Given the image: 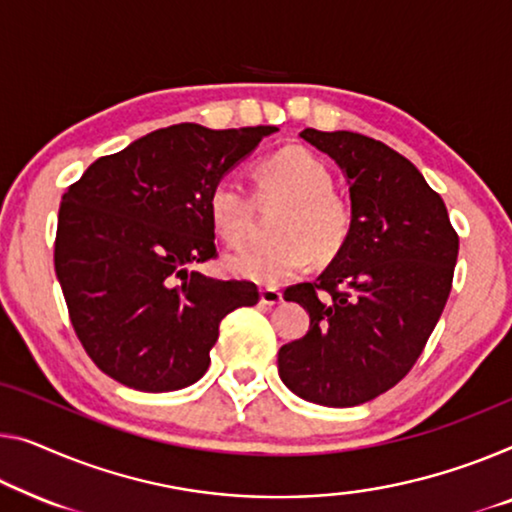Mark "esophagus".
Listing matches in <instances>:
<instances>
[{"instance_id":"1","label":"esophagus","mask_w":512,"mask_h":512,"mask_svg":"<svg viewBox=\"0 0 512 512\" xmlns=\"http://www.w3.org/2000/svg\"><path fill=\"white\" fill-rule=\"evenodd\" d=\"M259 301L264 305H278L282 301V292L276 287H264L262 292H259Z\"/></svg>"}]
</instances>
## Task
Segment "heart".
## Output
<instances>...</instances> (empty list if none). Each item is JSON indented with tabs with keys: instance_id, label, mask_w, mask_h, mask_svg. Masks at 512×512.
I'll return each instance as SVG.
<instances>
[{
	"instance_id": "b5f03b06",
	"label": "heart",
	"mask_w": 512,
	"mask_h": 512,
	"mask_svg": "<svg viewBox=\"0 0 512 512\" xmlns=\"http://www.w3.org/2000/svg\"><path fill=\"white\" fill-rule=\"evenodd\" d=\"M259 195L287 197L273 223L276 239L232 253L225 266L234 276L280 285L310 264L338 257L352 239L354 207L333 190V174L322 160L303 147H285L255 165ZM213 230L230 246L248 239L253 202L241 183L220 179L209 193Z\"/></svg>"
}]
</instances>
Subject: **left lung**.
<instances>
[{
    "mask_svg": "<svg viewBox=\"0 0 512 512\" xmlns=\"http://www.w3.org/2000/svg\"><path fill=\"white\" fill-rule=\"evenodd\" d=\"M349 181L354 232L315 282L285 289L310 331L278 352L289 391L324 407H356L407 377L453 287L460 236L414 163L368 135L305 128Z\"/></svg>",
    "mask_w": 512,
    "mask_h": 512,
    "instance_id": "left-lung-1",
    "label": "left lung"
}]
</instances>
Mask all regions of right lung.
I'll list each match as a JSON object with an SVG mask.
<instances>
[{
	"label": "right lung",
	"mask_w": 512,
	"mask_h": 512,
	"mask_svg": "<svg viewBox=\"0 0 512 512\" xmlns=\"http://www.w3.org/2000/svg\"><path fill=\"white\" fill-rule=\"evenodd\" d=\"M276 126L177 124L94 160L61 197L55 271L91 361L144 393L195 384L223 317L259 301L250 280L195 271L218 257L209 193Z\"/></svg>",
	"instance_id": "obj_1"
}]
</instances>
